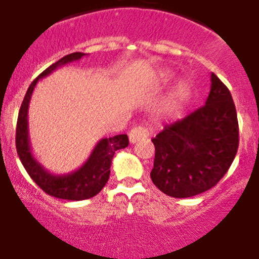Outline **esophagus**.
<instances>
[{
  "mask_svg": "<svg viewBox=\"0 0 259 259\" xmlns=\"http://www.w3.org/2000/svg\"><path fill=\"white\" fill-rule=\"evenodd\" d=\"M148 135H150V134H148V130H147L146 127L139 125V127L132 128L131 132H130V142L131 143L139 142V140L142 139H146Z\"/></svg>",
  "mask_w": 259,
  "mask_h": 259,
  "instance_id": "esophagus-1",
  "label": "esophagus"
}]
</instances>
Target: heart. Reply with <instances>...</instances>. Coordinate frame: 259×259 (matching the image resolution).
I'll return each mask as SVG.
<instances>
[{
  "instance_id": "heart-1",
  "label": "heart",
  "mask_w": 259,
  "mask_h": 259,
  "mask_svg": "<svg viewBox=\"0 0 259 259\" xmlns=\"http://www.w3.org/2000/svg\"><path fill=\"white\" fill-rule=\"evenodd\" d=\"M169 77V72H163L160 74V80L165 81L167 78ZM188 96V85L187 82L181 81L179 84H177V87L174 88L171 92L168 94V96L165 97V100L163 101L162 104V111L165 115H174L177 113L181 107L183 105V103L186 101Z\"/></svg>"
}]
</instances>
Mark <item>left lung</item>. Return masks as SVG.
Returning a JSON list of instances; mask_svg holds the SVG:
<instances>
[{"instance_id": "left-lung-1", "label": "left lung", "mask_w": 259, "mask_h": 259, "mask_svg": "<svg viewBox=\"0 0 259 259\" xmlns=\"http://www.w3.org/2000/svg\"><path fill=\"white\" fill-rule=\"evenodd\" d=\"M154 185L174 198H190L218 183L237 155V111L230 91L211 73L207 100L152 139Z\"/></svg>"}]
</instances>
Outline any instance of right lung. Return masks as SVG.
Wrapping results in <instances>:
<instances>
[{
    "mask_svg": "<svg viewBox=\"0 0 259 259\" xmlns=\"http://www.w3.org/2000/svg\"><path fill=\"white\" fill-rule=\"evenodd\" d=\"M82 56H85V53H81V52H74L71 55L64 56L57 63L52 64L51 67L47 68L29 85L20 112H18L17 128H16V148L26 172L42 191L60 199L84 200L97 195L108 182L111 163H112L115 152L117 150L125 148L130 143L125 134L112 136V138H104L95 146L90 158L87 159V162L80 168L72 172L63 174V175L51 174L33 156L30 142H29L28 109L34 87L40 78L47 77L48 74H51L57 68L63 67L65 64L77 61Z\"/></svg>",
    "mask_w": 259,
    "mask_h": 259,
    "instance_id": "obj_1",
    "label": "right lung"
}]
</instances>
